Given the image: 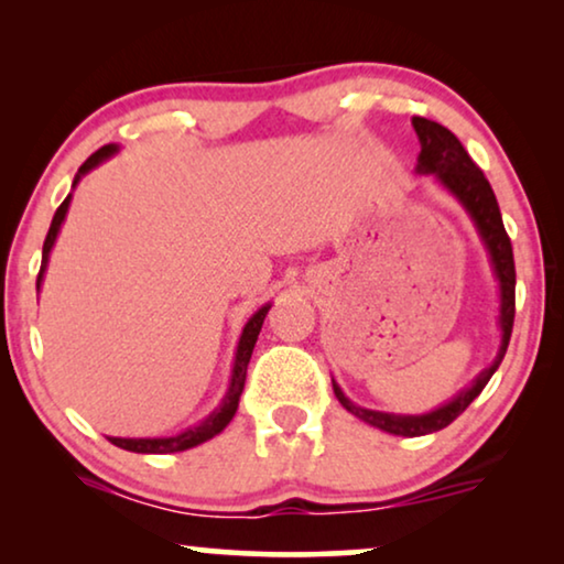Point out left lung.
<instances>
[{"label": "left lung", "instance_id": "1", "mask_svg": "<svg viewBox=\"0 0 564 564\" xmlns=\"http://www.w3.org/2000/svg\"><path fill=\"white\" fill-rule=\"evenodd\" d=\"M413 128L421 141L415 174H431L462 207H465L469 220L475 223V230L477 236H480L485 251H488L490 269L498 280V295H500V307H498L500 346H498L496 359H492V365L485 367L482 372L469 382V388L459 390L449 403L438 405L434 411L421 413V415L369 411V408L351 403V400L344 395V390L338 388V382L334 380V392L338 403H341L346 411L369 423V426L388 431V434H395V436L434 434V431L446 429L459 413L467 411V405L480 395L490 377L496 375L500 361H503L508 341H511L513 315H516L513 249H511V238H508L503 228V218H500V207H498L496 195H492L490 182L485 180V174L477 169L475 161L469 159L465 145L459 143V138L454 135L449 128L438 126V122L426 120V118H413Z\"/></svg>", "mask_w": 564, "mask_h": 564}]
</instances>
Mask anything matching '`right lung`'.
Instances as JSON below:
<instances>
[{
    "mask_svg": "<svg viewBox=\"0 0 564 564\" xmlns=\"http://www.w3.org/2000/svg\"><path fill=\"white\" fill-rule=\"evenodd\" d=\"M120 151L118 143H107L99 149L97 153H91V156L84 161L79 166V172L74 176V184L82 182L84 174H89L91 169H97L102 161L112 159L115 153ZM68 205H72V195H68L61 207L53 215L51 220V228H48V236H45V243H43V264H41V274H37V290H41L43 284V274H45V267H48V257H51V249L53 243H56L58 238V230L64 226L66 220V213H68ZM269 307L272 303L261 305L257 313L251 315L249 323H246L243 330H241V338H238V346H236V359H234V369H230V382H228V390L226 395H223L220 405L215 408V411L207 415L205 421H199L197 426H189L184 429L182 434H174V436H153V438H122V436H107L115 446H120V449H128V452H135V454H174V452H184V449H192V446L207 442V438L218 436L223 429L228 426L230 421H234V415L238 411V400H241V392H243V382H246V367H249V359H251V351H253V344H257L259 338V330H261V323H264Z\"/></svg>",
    "mask_w": 564,
    "mask_h": 564,
    "instance_id": "1",
    "label": "right lung"
}]
</instances>
